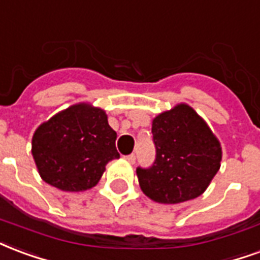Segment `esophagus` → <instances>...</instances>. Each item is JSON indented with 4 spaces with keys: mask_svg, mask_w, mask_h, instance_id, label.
Wrapping results in <instances>:
<instances>
[{
    "mask_svg": "<svg viewBox=\"0 0 260 260\" xmlns=\"http://www.w3.org/2000/svg\"><path fill=\"white\" fill-rule=\"evenodd\" d=\"M125 159H126V161H128L129 164H135L136 157H135V154H129V155H126V157H125Z\"/></svg>",
    "mask_w": 260,
    "mask_h": 260,
    "instance_id": "obj_1",
    "label": "esophagus"
}]
</instances>
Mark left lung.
Masks as SVG:
<instances>
[{
    "label": "left lung",
    "instance_id": "8db88e82",
    "mask_svg": "<svg viewBox=\"0 0 260 260\" xmlns=\"http://www.w3.org/2000/svg\"><path fill=\"white\" fill-rule=\"evenodd\" d=\"M155 161L136 169L142 191L159 204L197 199L220 168L222 146L203 117L186 103L155 115L151 122Z\"/></svg>",
    "mask_w": 260,
    "mask_h": 260
}]
</instances>
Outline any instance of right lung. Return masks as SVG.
<instances>
[{"label": "right lung", "instance_id": "right-lung-1", "mask_svg": "<svg viewBox=\"0 0 260 260\" xmlns=\"http://www.w3.org/2000/svg\"><path fill=\"white\" fill-rule=\"evenodd\" d=\"M115 139L106 111L81 102L38 126L31 154L44 182L63 191H85L98 184L111 159L120 158Z\"/></svg>", "mask_w": 260, "mask_h": 260}]
</instances>
